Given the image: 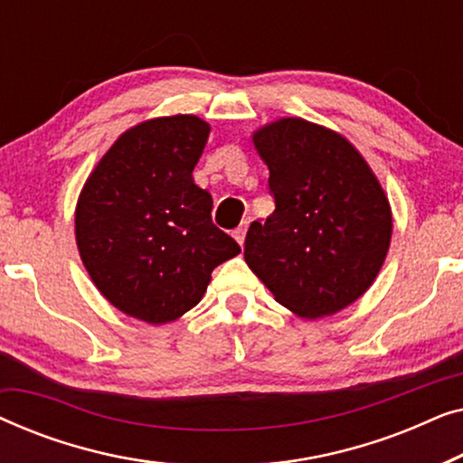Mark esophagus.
Returning <instances> with one entry per match:
<instances>
[{"label":"esophagus","instance_id":"obj_1","mask_svg":"<svg viewBox=\"0 0 463 463\" xmlns=\"http://www.w3.org/2000/svg\"><path fill=\"white\" fill-rule=\"evenodd\" d=\"M246 230H249V221H244L242 225L238 227V230H233V238L238 240V244L242 246L244 244V238H246Z\"/></svg>","mask_w":463,"mask_h":463}]
</instances>
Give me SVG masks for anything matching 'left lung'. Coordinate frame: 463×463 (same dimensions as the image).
Here are the masks:
<instances>
[{"mask_svg":"<svg viewBox=\"0 0 463 463\" xmlns=\"http://www.w3.org/2000/svg\"><path fill=\"white\" fill-rule=\"evenodd\" d=\"M269 168L276 208L252 221L244 261L301 318L341 312L379 274L392 240V208L360 151L344 135L303 118L252 132Z\"/></svg>","mask_w":463,"mask_h":463,"instance_id":"obj_1","label":"left lung"}]
</instances>
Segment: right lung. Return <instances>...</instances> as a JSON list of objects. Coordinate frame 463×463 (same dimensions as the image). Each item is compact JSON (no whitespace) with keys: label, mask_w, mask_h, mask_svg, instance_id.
<instances>
[{"label":"right lung","mask_w":463,"mask_h":463,"mask_svg":"<svg viewBox=\"0 0 463 463\" xmlns=\"http://www.w3.org/2000/svg\"><path fill=\"white\" fill-rule=\"evenodd\" d=\"M208 132L189 113L145 119L118 137L80 192L75 242L88 276L113 307L147 325L198 306L213 269L240 252L192 176Z\"/></svg>","instance_id":"obj_1"}]
</instances>
